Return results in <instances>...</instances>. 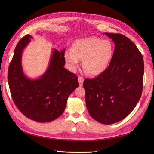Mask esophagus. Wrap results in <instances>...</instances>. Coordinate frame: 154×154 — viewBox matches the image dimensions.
<instances>
[{"label": "esophagus", "mask_w": 154, "mask_h": 154, "mask_svg": "<svg viewBox=\"0 0 154 154\" xmlns=\"http://www.w3.org/2000/svg\"><path fill=\"white\" fill-rule=\"evenodd\" d=\"M78 81H79V86H83V81H84V79L83 77H81V76H79L78 77Z\"/></svg>", "instance_id": "34e87169"}]
</instances>
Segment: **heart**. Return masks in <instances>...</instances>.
<instances>
[{
    "label": "heart",
    "instance_id": "obj_1",
    "mask_svg": "<svg viewBox=\"0 0 154 154\" xmlns=\"http://www.w3.org/2000/svg\"><path fill=\"white\" fill-rule=\"evenodd\" d=\"M114 47L110 40L91 36L75 40L71 50L65 54V61L72 70L83 60V67L89 74L99 75L105 71L112 61Z\"/></svg>",
    "mask_w": 154,
    "mask_h": 154
}]
</instances>
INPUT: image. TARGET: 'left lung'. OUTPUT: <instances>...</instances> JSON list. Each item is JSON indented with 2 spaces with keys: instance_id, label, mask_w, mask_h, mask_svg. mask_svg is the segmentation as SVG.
Here are the masks:
<instances>
[{
  "instance_id": "obj_1",
  "label": "left lung",
  "mask_w": 154,
  "mask_h": 154,
  "mask_svg": "<svg viewBox=\"0 0 154 154\" xmlns=\"http://www.w3.org/2000/svg\"><path fill=\"white\" fill-rule=\"evenodd\" d=\"M115 44L107 69L93 79H85L83 87L88 112L104 124L126 118L142 95L144 63L134 42L120 34L104 33Z\"/></svg>"
}]
</instances>
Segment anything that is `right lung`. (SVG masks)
Returning <instances> with one entry per match:
<instances>
[{
  "instance_id": "1",
  "label": "right lung",
  "mask_w": 154,
  "mask_h": 154,
  "mask_svg": "<svg viewBox=\"0 0 154 154\" xmlns=\"http://www.w3.org/2000/svg\"><path fill=\"white\" fill-rule=\"evenodd\" d=\"M32 37L26 35L16 45L10 63L8 81L12 100L19 110L38 122L54 120L64 112L69 94L79 86L78 77L64 68L65 49L55 50L45 73L37 79L26 77L22 68V54Z\"/></svg>"
}]
</instances>
